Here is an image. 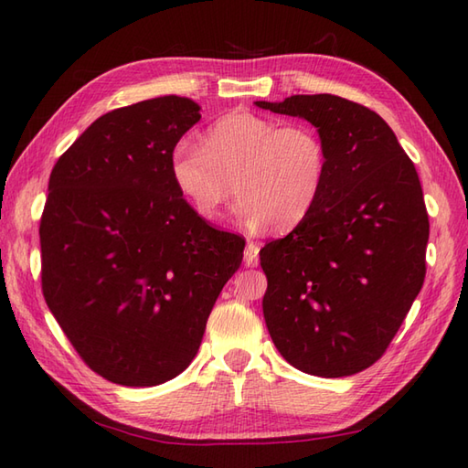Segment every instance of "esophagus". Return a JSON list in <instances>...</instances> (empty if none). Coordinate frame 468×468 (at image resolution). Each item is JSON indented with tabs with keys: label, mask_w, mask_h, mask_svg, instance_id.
<instances>
[{
	"label": "esophagus",
	"mask_w": 468,
	"mask_h": 468,
	"mask_svg": "<svg viewBox=\"0 0 468 468\" xmlns=\"http://www.w3.org/2000/svg\"><path fill=\"white\" fill-rule=\"evenodd\" d=\"M243 261L247 267H255L257 263H260V245L250 241L247 243V250H245V255H243Z\"/></svg>",
	"instance_id": "1"
}]
</instances>
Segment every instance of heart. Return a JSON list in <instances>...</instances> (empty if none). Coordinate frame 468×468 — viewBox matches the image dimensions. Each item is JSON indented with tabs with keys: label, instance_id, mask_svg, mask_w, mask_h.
<instances>
[{
	"label": "heart",
	"instance_id": "b5f03b06",
	"mask_svg": "<svg viewBox=\"0 0 468 468\" xmlns=\"http://www.w3.org/2000/svg\"><path fill=\"white\" fill-rule=\"evenodd\" d=\"M205 146L178 141L171 178L203 221L221 215L233 188L235 215L250 229L290 231L310 215L327 175V148L310 124L231 112L207 128Z\"/></svg>",
	"mask_w": 468,
	"mask_h": 468
}]
</instances>
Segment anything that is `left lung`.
I'll return each mask as SVG.
<instances>
[{
	"label": "left lung",
	"instance_id": "left-lung-1",
	"mask_svg": "<svg viewBox=\"0 0 468 468\" xmlns=\"http://www.w3.org/2000/svg\"><path fill=\"white\" fill-rule=\"evenodd\" d=\"M255 104L312 122L327 148L310 215L260 251L267 330L297 370L357 374L380 360L422 290L429 213L419 173L362 104L332 94Z\"/></svg>",
	"mask_w": 468,
	"mask_h": 468
}]
</instances>
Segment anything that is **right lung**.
Here are the masks:
<instances>
[{"instance_id":"obj_1","label":"right lung","mask_w":468,"mask_h":468,"mask_svg":"<svg viewBox=\"0 0 468 468\" xmlns=\"http://www.w3.org/2000/svg\"><path fill=\"white\" fill-rule=\"evenodd\" d=\"M161 96L98 118L58 158L39 221L42 292L90 370L122 386L173 380L193 362L245 239L198 217L171 151L201 121Z\"/></svg>"}]
</instances>
